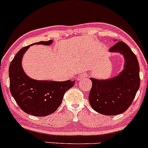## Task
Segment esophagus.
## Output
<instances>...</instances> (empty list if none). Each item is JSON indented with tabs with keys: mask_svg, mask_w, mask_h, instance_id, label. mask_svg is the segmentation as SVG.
<instances>
[{
	"mask_svg": "<svg viewBox=\"0 0 148 148\" xmlns=\"http://www.w3.org/2000/svg\"><path fill=\"white\" fill-rule=\"evenodd\" d=\"M87 77V74H80V75L78 76L77 78V81H81V80L84 79L85 78Z\"/></svg>",
	"mask_w": 148,
	"mask_h": 148,
	"instance_id": "obj_1",
	"label": "esophagus"
}]
</instances>
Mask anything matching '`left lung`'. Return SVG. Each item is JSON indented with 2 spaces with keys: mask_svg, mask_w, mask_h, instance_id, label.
Instances as JSON below:
<instances>
[{
  "mask_svg": "<svg viewBox=\"0 0 148 148\" xmlns=\"http://www.w3.org/2000/svg\"><path fill=\"white\" fill-rule=\"evenodd\" d=\"M120 52L125 57L123 71L113 79L92 82L89 93V102L95 111L106 115L123 113L132 104L140 86V67L134 52L123 42H118L109 49Z\"/></svg>",
  "mask_w": 148,
  "mask_h": 148,
  "instance_id": "obj_1",
  "label": "left lung"
}]
</instances>
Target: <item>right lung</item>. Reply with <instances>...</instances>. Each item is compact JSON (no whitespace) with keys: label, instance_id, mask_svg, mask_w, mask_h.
I'll list each match as a JSON object with an SVG mask.
<instances>
[{"label":"right lung","instance_id":"1","mask_svg":"<svg viewBox=\"0 0 148 148\" xmlns=\"http://www.w3.org/2000/svg\"><path fill=\"white\" fill-rule=\"evenodd\" d=\"M51 42L42 41L33 45H49ZM31 45L20 49L10 64V90L22 111L35 116H47L60 106L64 93L75 81H36L27 76L22 69L21 60Z\"/></svg>","mask_w":148,"mask_h":148}]
</instances>
